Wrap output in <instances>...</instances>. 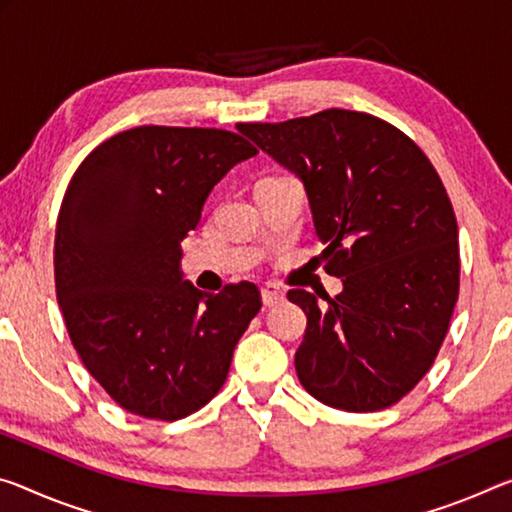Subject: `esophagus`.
<instances>
[{"label":"esophagus","instance_id":"34e87169","mask_svg":"<svg viewBox=\"0 0 512 512\" xmlns=\"http://www.w3.org/2000/svg\"><path fill=\"white\" fill-rule=\"evenodd\" d=\"M262 300H264L266 307L280 303V300H285V289H280L278 285H264L262 287Z\"/></svg>","mask_w":512,"mask_h":512}]
</instances>
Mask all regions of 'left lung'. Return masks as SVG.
<instances>
[{
	"mask_svg": "<svg viewBox=\"0 0 512 512\" xmlns=\"http://www.w3.org/2000/svg\"><path fill=\"white\" fill-rule=\"evenodd\" d=\"M239 132L303 182L326 271L344 285L335 298L287 294L307 316L298 380L330 408H389L431 369L458 300V225L440 175L369 113L326 109Z\"/></svg>",
	"mask_w": 512,
	"mask_h": 512,
	"instance_id": "1",
	"label": "left lung"
}]
</instances>
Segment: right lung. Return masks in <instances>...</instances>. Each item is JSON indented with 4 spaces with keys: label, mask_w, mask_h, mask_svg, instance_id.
Returning a JSON list of instances; mask_svg holds the SVG:
<instances>
[{
    "label": "right lung",
    "mask_w": 512,
    "mask_h": 512,
    "mask_svg": "<svg viewBox=\"0 0 512 512\" xmlns=\"http://www.w3.org/2000/svg\"><path fill=\"white\" fill-rule=\"evenodd\" d=\"M257 150L225 129H127L88 154L61 202L56 298L72 346L120 408L182 419L225 383L262 307L253 282L202 294L180 262L214 186Z\"/></svg>",
    "instance_id": "1"
}]
</instances>
